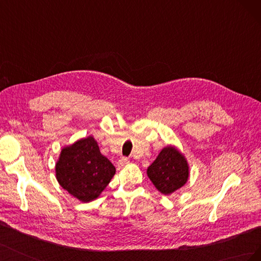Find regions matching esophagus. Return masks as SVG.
I'll list each match as a JSON object with an SVG mask.
<instances>
[{
	"mask_svg": "<svg viewBox=\"0 0 261 261\" xmlns=\"http://www.w3.org/2000/svg\"><path fill=\"white\" fill-rule=\"evenodd\" d=\"M129 161H128V159L127 158H121L120 160H118V162H117V164L120 165V167H124L125 164H127Z\"/></svg>",
	"mask_w": 261,
	"mask_h": 261,
	"instance_id": "obj_1",
	"label": "esophagus"
}]
</instances>
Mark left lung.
<instances>
[{"instance_id":"left-lung-1","label":"left lung","mask_w":261,"mask_h":261,"mask_svg":"<svg viewBox=\"0 0 261 261\" xmlns=\"http://www.w3.org/2000/svg\"><path fill=\"white\" fill-rule=\"evenodd\" d=\"M147 174L158 191L170 195L183 186L188 178L185 158L174 147H167L147 170Z\"/></svg>"}]
</instances>
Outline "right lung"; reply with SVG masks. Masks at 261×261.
<instances>
[{"label": "right lung", "instance_id": "add662e5", "mask_svg": "<svg viewBox=\"0 0 261 261\" xmlns=\"http://www.w3.org/2000/svg\"><path fill=\"white\" fill-rule=\"evenodd\" d=\"M55 170L60 185L84 202L96 199L115 174L91 136L63 149Z\"/></svg>", "mask_w": 261, "mask_h": 261}]
</instances>
